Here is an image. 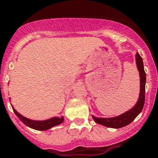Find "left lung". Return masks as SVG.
<instances>
[{"label":"left lung","mask_w":158,"mask_h":158,"mask_svg":"<svg viewBox=\"0 0 158 158\" xmlns=\"http://www.w3.org/2000/svg\"><path fill=\"white\" fill-rule=\"evenodd\" d=\"M136 64H137V67L138 69H139V72L140 76V93L139 98L137 103L135 104V106L131 108L130 110H128L122 115L115 116V117L100 118L95 117V116L93 115V118H94L95 122L104 125V126H106V127L115 128V129L122 128L130 124L135 118L137 117V115L142 111L145 101L146 73H145L144 68H143L142 57L140 56V55L139 53L136 54Z\"/></svg>","instance_id":"left-lung-1"}]
</instances>
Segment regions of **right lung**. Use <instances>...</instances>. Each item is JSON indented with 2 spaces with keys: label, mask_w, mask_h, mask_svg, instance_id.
I'll return each instance as SVG.
<instances>
[{
  "label": "right lung",
  "mask_w": 158,
  "mask_h": 158,
  "mask_svg": "<svg viewBox=\"0 0 158 158\" xmlns=\"http://www.w3.org/2000/svg\"><path fill=\"white\" fill-rule=\"evenodd\" d=\"M14 112L15 113V115L18 116V118L22 121V122L26 125L28 127L37 130H47L50 128L53 127L55 125H60L63 122L64 118L60 117H52L51 119H48L47 120H29L28 118H25L23 115H21L19 113H18L13 108Z\"/></svg>",
  "instance_id": "add662e5"
}]
</instances>
